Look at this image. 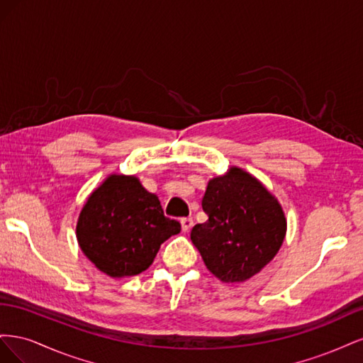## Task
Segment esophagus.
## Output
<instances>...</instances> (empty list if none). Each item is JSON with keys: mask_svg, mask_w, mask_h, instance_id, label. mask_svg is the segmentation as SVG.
Instances as JSON below:
<instances>
[{"mask_svg": "<svg viewBox=\"0 0 363 363\" xmlns=\"http://www.w3.org/2000/svg\"><path fill=\"white\" fill-rule=\"evenodd\" d=\"M180 224H182V230L184 233H188L189 230L192 228V225H194V221H192V218H182L180 219Z\"/></svg>", "mask_w": 363, "mask_h": 363, "instance_id": "1", "label": "esophagus"}]
</instances>
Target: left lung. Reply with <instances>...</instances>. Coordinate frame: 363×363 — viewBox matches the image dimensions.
I'll return each instance as SVG.
<instances>
[{
  "label": "left lung",
  "instance_id": "8db88e82",
  "mask_svg": "<svg viewBox=\"0 0 363 363\" xmlns=\"http://www.w3.org/2000/svg\"><path fill=\"white\" fill-rule=\"evenodd\" d=\"M201 206L208 219L194 225L191 240L216 279L247 281L276 257L286 236V216L255 175L232 167L208 180Z\"/></svg>",
  "mask_w": 363,
  "mask_h": 363
}]
</instances>
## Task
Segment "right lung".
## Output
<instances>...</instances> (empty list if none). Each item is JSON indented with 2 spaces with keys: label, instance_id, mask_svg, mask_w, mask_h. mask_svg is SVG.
<instances>
[{
  "label": "right lung",
  "instance_id": "right-lung-1",
  "mask_svg": "<svg viewBox=\"0 0 363 363\" xmlns=\"http://www.w3.org/2000/svg\"><path fill=\"white\" fill-rule=\"evenodd\" d=\"M180 233V224L163 215L159 196L136 175L111 174L87 196L75 235L84 256L112 279L145 271L160 245Z\"/></svg>",
  "mask_w": 363,
  "mask_h": 363
}]
</instances>
